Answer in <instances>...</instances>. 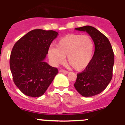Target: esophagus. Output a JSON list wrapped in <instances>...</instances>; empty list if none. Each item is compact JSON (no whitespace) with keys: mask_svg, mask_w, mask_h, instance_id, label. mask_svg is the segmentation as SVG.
<instances>
[{"mask_svg":"<svg viewBox=\"0 0 125 125\" xmlns=\"http://www.w3.org/2000/svg\"><path fill=\"white\" fill-rule=\"evenodd\" d=\"M59 71H60L61 73H64V74H68V73H69V72H68V71H67L64 70V69H61V70Z\"/></svg>","mask_w":125,"mask_h":125,"instance_id":"34e87169","label":"esophagus"}]
</instances>
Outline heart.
<instances>
[{
  "instance_id": "heart-1",
  "label": "heart",
  "mask_w": 125,
  "mask_h": 125,
  "mask_svg": "<svg viewBox=\"0 0 125 125\" xmlns=\"http://www.w3.org/2000/svg\"><path fill=\"white\" fill-rule=\"evenodd\" d=\"M94 51V43L90 36L71 34L61 39L56 48L50 49L48 56L56 64L62 63L67 56L68 63L80 71L90 64Z\"/></svg>"
}]
</instances>
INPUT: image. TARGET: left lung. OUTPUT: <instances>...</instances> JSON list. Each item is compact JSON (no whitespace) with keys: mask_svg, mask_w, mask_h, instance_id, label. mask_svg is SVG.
I'll list each match as a JSON object with an SVG mask.
<instances>
[{"mask_svg":"<svg viewBox=\"0 0 125 125\" xmlns=\"http://www.w3.org/2000/svg\"><path fill=\"white\" fill-rule=\"evenodd\" d=\"M86 31L93 40L95 52L90 64L77 74L74 87L83 97H92L104 91L113 75L114 53L109 40L104 34L91 26L75 28Z\"/></svg>","mask_w":125,"mask_h":125,"instance_id":"8db88e82","label":"left lung"}]
</instances>
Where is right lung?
<instances>
[{
	"mask_svg": "<svg viewBox=\"0 0 125 125\" xmlns=\"http://www.w3.org/2000/svg\"><path fill=\"white\" fill-rule=\"evenodd\" d=\"M58 33L36 29L27 33L14 44L10 67L16 86L27 96L38 97L46 91L58 73L56 67L44 61Z\"/></svg>",
	"mask_w": 125,
	"mask_h": 125,
	"instance_id": "obj_1",
	"label": "right lung"
}]
</instances>
